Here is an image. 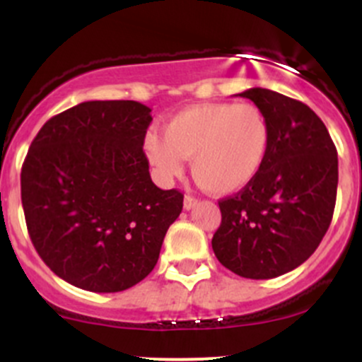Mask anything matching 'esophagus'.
<instances>
[{"label": "esophagus", "mask_w": 362, "mask_h": 362, "mask_svg": "<svg viewBox=\"0 0 362 362\" xmlns=\"http://www.w3.org/2000/svg\"><path fill=\"white\" fill-rule=\"evenodd\" d=\"M196 203H198V199L192 198L191 194H187L184 198V208H185V210H191V208H194Z\"/></svg>", "instance_id": "34e87169"}]
</instances>
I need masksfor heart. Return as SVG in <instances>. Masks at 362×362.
<instances>
[{"mask_svg": "<svg viewBox=\"0 0 362 362\" xmlns=\"http://www.w3.org/2000/svg\"><path fill=\"white\" fill-rule=\"evenodd\" d=\"M148 133L145 154L163 180L180 175L191 159L194 180L217 196L242 191L259 175L269 151L268 119L252 103H198L182 108Z\"/></svg>", "mask_w": 362, "mask_h": 362, "instance_id": "1", "label": "heart"}]
</instances>
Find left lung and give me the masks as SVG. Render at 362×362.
Instances as JSON below:
<instances>
[{
	"label": "left lung",
	"mask_w": 362,
	"mask_h": 362,
	"mask_svg": "<svg viewBox=\"0 0 362 362\" xmlns=\"http://www.w3.org/2000/svg\"><path fill=\"white\" fill-rule=\"evenodd\" d=\"M268 119L264 166L236 194L218 202L222 222L211 249L245 279L293 272L322 242L337 203L338 154L327 127L301 101L269 89L245 90Z\"/></svg>",
	"instance_id": "obj_1"
}]
</instances>
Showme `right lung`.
Segmentation results:
<instances>
[{"mask_svg": "<svg viewBox=\"0 0 362 362\" xmlns=\"http://www.w3.org/2000/svg\"><path fill=\"white\" fill-rule=\"evenodd\" d=\"M151 122L138 101H86L47 120L29 147L21 171L29 238L71 286L119 293L158 262L184 194L152 182Z\"/></svg>", "mask_w": 362, "mask_h": 362, "instance_id": "add662e5", "label": "right lung"}]
</instances>
